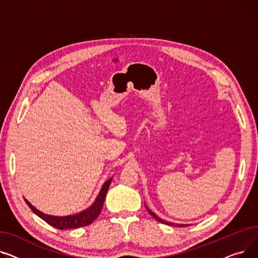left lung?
I'll return each mask as SVG.
<instances>
[{"mask_svg": "<svg viewBox=\"0 0 258 258\" xmlns=\"http://www.w3.org/2000/svg\"><path fill=\"white\" fill-rule=\"evenodd\" d=\"M146 208L148 209V207L146 206ZM148 211H149V214L152 216L155 220H157L158 222H160V223H162V224H165V225H169V226H176V227H185V226H188V225H185V224H176V223H171V222H166V221H164V220H162V219H160L159 217H157L154 213H152V211H151L150 209H148Z\"/></svg>", "mask_w": 258, "mask_h": 258, "instance_id": "1", "label": "left lung"}]
</instances>
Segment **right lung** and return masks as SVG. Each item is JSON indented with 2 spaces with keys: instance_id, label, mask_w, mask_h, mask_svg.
<instances>
[{
  "instance_id": "1",
  "label": "right lung",
  "mask_w": 258,
  "mask_h": 258,
  "mask_svg": "<svg viewBox=\"0 0 258 258\" xmlns=\"http://www.w3.org/2000/svg\"><path fill=\"white\" fill-rule=\"evenodd\" d=\"M112 178L106 181V182L103 184L96 201L93 203V205L88 207L87 209L81 211V213L77 215H73V216H67V217H54V216H49L45 215L38 209H36L31 203L29 201H26L27 205L31 208V210L35 215H37L39 218H41L44 222H47L49 225L55 227L57 229L60 230H66V229H72V228H79V227H84L89 224H92L100 215L106 194H107V190L109 188V185L111 183Z\"/></svg>"
}]
</instances>
